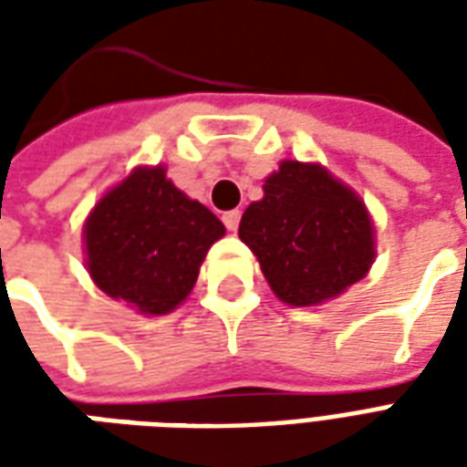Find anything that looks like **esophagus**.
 <instances>
[{"label":"esophagus","mask_w":467,"mask_h":467,"mask_svg":"<svg viewBox=\"0 0 467 467\" xmlns=\"http://www.w3.org/2000/svg\"><path fill=\"white\" fill-rule=\"evenodd\" d=\"M223 223H224V227L230 230V233H234V230L240 227V210H230V213H224Z\"/></svg>","instance_id":"1"}]
</instances>
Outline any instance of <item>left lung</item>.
Segmentation results:
<instances>
[{
  "label": "left lung",
  "mask_w": 467,
  "mask_h": 467,
  "mask_svg": "<svg viewBox=\"0 0 467 467\" xmlns=\"http://www.w3.org/2000/svg\"><path fill=\"white\" fill-rule=\"evenodd\" d=\"M244 210L240 240L257 257L273 293L295 307L333 300L375 260L368 207L325 167L285 160Z\"/></svg>",
  "instance_id": "8db88e82"
}]
</instances>
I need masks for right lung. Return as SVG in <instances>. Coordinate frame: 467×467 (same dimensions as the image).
Listing matches in <instances>:
<instances>
[{
  "instance_id": "right-lung-1",
  "label": "right lung",
  "mask_w": 467,
  "mask_h": 467,
  "mask_svg": "<svg viewBox=\"0 0 467 467\" xmlns=\"http://www.w3.org/2000/svg\"><path fill=\"white\" fill-rule=\"evenodd\" d=\"M223 234L224 224L177 190L164 167H137L87 217V270L137 313L167 315L190 295Z\"/></svg>"
}]
</instances>
